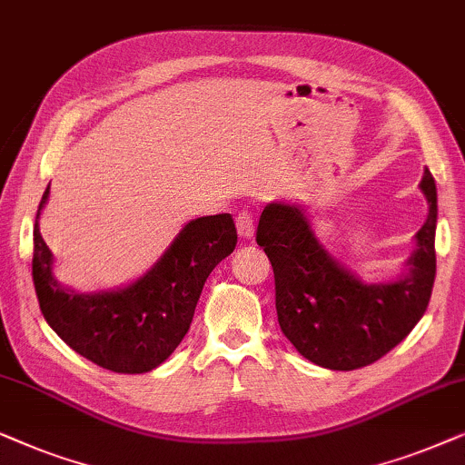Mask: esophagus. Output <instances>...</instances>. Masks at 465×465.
I'll return each mask as SVG.
<instances>
[{
	"label": "esophagus",
	"instance_id": "obj_1",
	"mask_svg": "<svg viewBox=\"0 0 465 465\" xmlns=\"http://www.w3.org/2000/svg\"><path fill=\"white\" fill-rule=\"evenodd\" d=\"M235 227H238V233L240 238H252L254 233V219L251 211H240L238 214H235Z\"/></svg>",
	"mask_w": 465,
	"mask_h": 465
}]
</instances>
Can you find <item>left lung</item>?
<instances>
[{
    "mask_svg": "<svg viewBox=\"0 0 465 465\" xmlns=\"http://www.w3.org/2000/svg\"><path fill=\"white\" fill-rule=\"evenodd\" d=\"M430 213L417 232L407 272L391 284H362L335 263L301 208L270 204L261 213L257 244L272 261L276 312L284 337L301 356L332 371L379 361L413 331L428 310L436 276V183L421 179Z\"/></svg>",
    "mask_w": 465,
    "mask_h": 465,
    "instance_id": "obj_1",
    "label": "left lung"
}]
</instances>
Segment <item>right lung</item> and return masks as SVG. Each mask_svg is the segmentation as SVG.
Instances as JSON below:
<instances>
[{"label":"right lung","instance_id":"1","mask_svg":"<svg viewBox=\"0 0 465 465\" xmlns=\"http://www.w3.org/2000/svg\"><path fill=\"white\" fill-rule=\"evenodd\" d=\"M34 227L35 295L58 337L103 369L136 375L160 366L187 335L206 278L233 252L238 232L232 214L200 217L183 227L164 257L126 289L80 295L52 278V252Z\"/></svg>","mask_w":465,"mask_h":465}]
</instances>
